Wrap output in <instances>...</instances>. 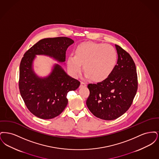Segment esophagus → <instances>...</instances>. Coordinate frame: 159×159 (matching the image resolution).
I'll return each instance as SVG.
<instances>
[{
    "label": "esophagus",
    "mask_w": 159,
    "mask_h": 159,
    "mask_svg": "<svg viewBox=\"0 0 159 159\" xmlns=\"http://www.w3.org/2000/svg\"><path fill=\"white\" fill-rule=\"evenodd\" d=\"M85 86H86V83H84L83 82H81L80 87H85Z\"/></svg>",
    "instance_id": "1"
}]
</instances>
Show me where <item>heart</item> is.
I'll use <instances>...</instances> for the list:
<instances>
[{"instance_id": "heart-1", "label": "heart", "mask_w": 159, "mask_h": 159, "mask_svg": "<svg viewBox=\"0 0 159 159\" xmlns=\"http://www.w3.org/2000/svg\"><path fill=\"white\" fill-rule=\"evenodd\" d=\"M117 59V52L112 46L88 42L76 47L75 56L68 57L67 66L71 74L76 77L83 65L86 77L95 82H101L112 73Z\"/></svg>"}]
</instances>
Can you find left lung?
Wrapping results in <instances>:
<instances>
[{
	"label": "left lung",
	"instance_id": "1",
	"mask_svg": "<svg viewBox=\"0 0 159 159\" xmlns=\"http://www.w3.org/2000/svg\"><path fill=\"white\" fill-rule=\"evenodd\" d=\"M115 46L118 60L112 73L102 82L88 85V108L95 116L106 120H114L126 113L138 89L134 61L120 46Z\"/></svg>",
	"mask_w": 159,
	"mask_h": 159
}]
</instances>
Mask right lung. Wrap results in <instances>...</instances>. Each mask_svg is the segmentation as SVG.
Segmentation results:
<instances>
[{
	"instance_id": "right-lung-1",
	"label": "right lung",
	"mask_w": 159,
	"mask_h": 159,
	"mask_svg": "<svg viewBox=\"0 0 159 159\" xmlns=\"http://www.w3.org/2000/svg\"><path fill=\"white\" fill-rule=\"evenodd\" d=\"M73 43L66 37L43 39L24 55L20 66V92L29 110L40 119H51L60 115L68 104L67 93L75 91L80 83L58 64L53 65L48 76L39 77L34 71L33 61L36 55H45L63 64L66 51Z\"/></svg>"
}]
</instances>
